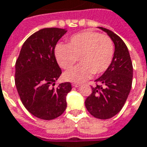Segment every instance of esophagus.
I'll list each match as a JSON object with an SVG mask.
<instances>
[{
  "mask_svg": "<svg viewBox=\"0 0 147 147\" xmlns=\"http://www.w3.org/2000/svg\"><path fill=\"white\" fill-rule=\"evenodd\" d=\"M72 86L74 87V88H79V87L81 86V84H80V83H73Z\"/></svg>",
  "mask_w": 147,
  "mask_h": 147,
  "instance_id": "34e87169",
  "label": "esophagus"
}]
</instances>
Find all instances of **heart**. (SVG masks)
<instances>
[{
  "mask_svg": "<svg viewBox=\"0 0 147 147\" xmlns=\"http://www.w3.org/2000/svg\"><path fill=\"white\" fill-rule=\"evenodd\" d=\"M113 56L112 40L90 30L73 35L67 45L59 43L55 48V57L62 69H71L78 58L81 63L64 74V79L71 82H82L92 74H101L109 68Z\"/></svg>",
  "mask_w": 147,
  "mask_h": 147,
  "instance_id": "heart-1",
  "label": "heart"
}]
</instances>
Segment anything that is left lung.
Returning a JSON list of instances; mask_svg holds the SVG:
<instances>
[{"label": "left lung", "mask_w": 147, "mask_h": 147, "mask_svg": "<svg viewBox=\"0 0 147 147\" xmlns=\"http://www.w3.org/2000/svg\"><path fill=\"white\" fill-rule=\"evenodd\" d=\"M115 44L112 62L104 74L96 80V86L85 100L88 112L94 117L107 119L116 115L123 108L132 88L133 64L123 41L115 32L102 27Z\"/></svg>", "instance_id": "obj_1"}]
</instances>
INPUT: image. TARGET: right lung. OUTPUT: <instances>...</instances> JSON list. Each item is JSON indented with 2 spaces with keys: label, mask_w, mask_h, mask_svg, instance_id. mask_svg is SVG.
I'll use <instances>...</instances> for the list:
<instances>
[{
  "label": "right lung",
  "mask_w": 147,
  "mask_h": 147,
  "mask_svg": "<svg viewBox=\"0 0 147 147\" xmlns=\"http://www.w3.org/2000/svg\"><path fill=\"white\" fill-rule=\"evenodd\" d=\"M67 32L58 28H43L24 43L15 64V86L28 112L44 120L54 119L65 112L70 82L51 88L61 74L55 57L57 42Z\"/></svg>",
  "instance_id": "right-lung-1"
}]
</instances>
